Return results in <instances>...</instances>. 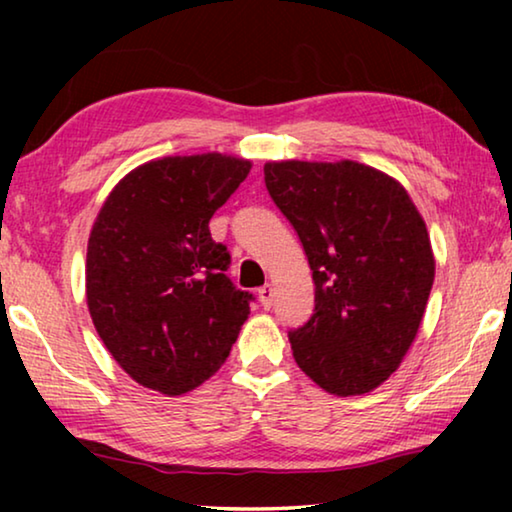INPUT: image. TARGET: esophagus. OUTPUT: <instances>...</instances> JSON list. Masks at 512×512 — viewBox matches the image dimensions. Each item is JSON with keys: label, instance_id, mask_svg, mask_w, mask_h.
<instances>
[{"label": "esophagus", "instance_id": "obj_1", "mask_svg": "<svg viewBox=\"0 0 512 512\" xmlns=\"http://www.w3.org/2000/svg\"><path fill=\"white\" fill-rule=\"evenodd\" d=\"M257 296H259V302H262L264 309L271 307L273 305V284H264V287H259Z\"/></svg>", "mask_w": 512, "mask_h": 512}]
</instances>
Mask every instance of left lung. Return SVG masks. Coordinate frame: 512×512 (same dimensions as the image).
<instances>
[{"mask_svg":"<svg viewBox=\"0 0 512 512\" xmlns=\"http://www.w3.org/2000/svg\"><path fill=\"white\" fill-rule=\"evenodd\" d=\"M264 180L316 284L293 357L327 393H370L420 329L436 273L427 225L395 178L352 160L266 162Z\"/></svg>","mask_w":512,"mask_h":512,"instance_id":"8db88e82","label":"left lung"}]
</instances>
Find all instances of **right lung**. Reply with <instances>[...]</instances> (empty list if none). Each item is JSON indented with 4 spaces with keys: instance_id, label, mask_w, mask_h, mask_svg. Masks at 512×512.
<instances>
[{
    "instance_id": "right-lung-1",
    "label": "right lung",
    "mask_w": 512,
    "mask_h": 512,
    "mask_svg": "<svg viewBox=\"0 0 512 512\" xmlns=\"http://www.w3.org/2000/svg\"><path fill=\"white\" fill-rule=\"evenodd\" d=\"M248 171L232 155H171L121 178L99 210L85 296L103 345L137 384L183 395L228 359L255 298L225 275L230 253L210 219Z\"/></svg>"
}]
</instances>
